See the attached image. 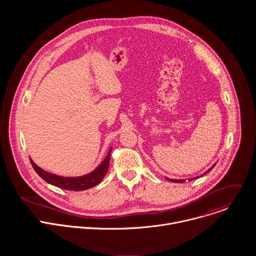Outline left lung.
<instances>
[{"label":"left lung","instance_id":"8db88e82","mask_svg":"<svg viewBox=\"0 0 256 256\" xmlns=\"http://www.w3.org/2000/svg\"><path fill=\"white\" fill-rule=\"evenodd\" d=\"M216 164H214L208 171H206L204 174H206V173H208L212 168H214V166ZM204 174H202L200 176H204ZM196 178H198V177H196ZM167 180H169V181H171V182H178V184H180V182H186V179H168V178H166ZM190 180H192V178H190V179H188V181H190Z\"/></svg>","mask_w":256,"mask_h":256}]
</instances>
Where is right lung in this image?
<instances>
[{
    "instance_id": "1",
    "label": "right lung",
    "mask_w": 256,
    "mask_h": 256,
    "mask_svg": "<svg viewBox=\"0 0 256 256\" xmlns=\"http://www.w3.org/2000/svg\"><path fill=\"white\" fill-rule=\"evenodd\" d=\"M112 150V148H110L105 159L101 162L100 165H98L96 169H94L92 172L86 175L79 176V177H64V176L56 175L42 169L31 159H30V162L35 172L38 173L44 180H46L48 184L62 190H66L80 192V190H85L94 188L95 186L100 184V181L104 178L105 174L107 173V170L109 167V160H110Z\"/></svg>"
}]
</instances>
